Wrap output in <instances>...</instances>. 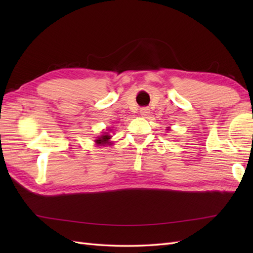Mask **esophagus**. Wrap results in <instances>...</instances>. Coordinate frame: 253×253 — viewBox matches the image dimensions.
Returning a JSON list of instances; mask_svg holds the SVG:
<instances>
[{"label":"esophagus","instance_id":"34e87169","mask_svg":"<svg viewBox=\"0 0 253 253\" xmlns=\"http://www.w3.org/2000/svg\"><path fill=\"white\" fill-rule=\"evenodd\" d=\"M149 113H150V110L148 109V107H142V109L140 110V114L142 116H147Z\"/></svg>","mask_w":253,"mask_h":253}]
</instances>
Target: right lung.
Wrapping results in <instances>:
<instances>
[{"mask_svg": "<svg viewBox=\"0 0 253 253\" xmlns=\"http://www.w3.org/2000/svg\"><path fill=\"white\" fill-rule=\"evenodd\" d=\"M110 139H111V136H109L107 133H105V135H102L101 137L96 139L95 142H96V144H105V143H109Z\"/></svg>", "mask_w": 253, "mask_h": 253, "instance_id": "1", "label": "right lung"}]
</instances>
